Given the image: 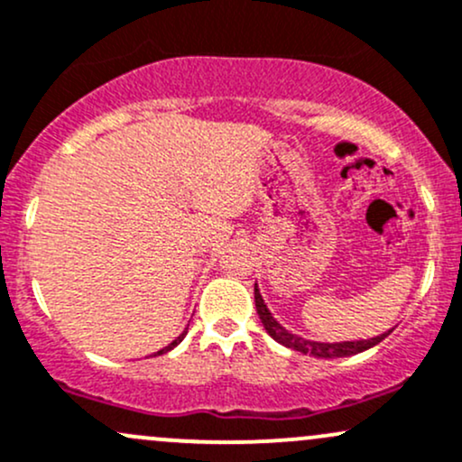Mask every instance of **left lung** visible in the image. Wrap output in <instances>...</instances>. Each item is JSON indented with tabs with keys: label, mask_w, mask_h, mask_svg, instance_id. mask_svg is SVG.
Instances as JSON below:
<instances>
[{
	"label": "left lung",
	"mask_w": 462,
	"mask_h": 462,
	"mask_svg": "<svg viewBox=\"0 0 462 462\" xmlns=\"http://www.w3.org/2000/svg\"><path fill=\"white\" fill-rule=\"evenodd\" d=\"M254 302H256V313L258 318H261L263 327H265V331L270 333L278 344H282V346L287 348H293V351L298 353L313 355V357H348V355H357L362 351H368V348L374 346V344H379L383 337H388L390 333H393V328H390L388 333H382V336L371 337V339H357V342H336V344L311 342V339L293 336V333H289L285 327H281V324L273 320L272 313L267 311L265 302H263L261 291H258L256 285H254Z\"/></svg>",
	"instance_id": "left-lung-1"
}]
</instances>
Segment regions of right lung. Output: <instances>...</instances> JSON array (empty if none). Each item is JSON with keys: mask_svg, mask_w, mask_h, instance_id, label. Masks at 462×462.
<instances>
[{"mask_svg": "<svg viewBox=\"0 0 462 462\" xmlns=\"http://www.w3.org/2000/svg\"><path fill=\"white\" fill-rule=\"evenodd\" d=\"M186 333H189V331H184V333H181V336H180V337H177V339H173V342H171V344H169V346H164V348H162V351H157L155 355H162V353H169V351H171V348H175V346H177V344H180V342H181V339H184V336H186Z\"/></svg>", "mask_w": 462, "mask_h": 462, "instance_id": "1", "label": "right lung"}]
</instances>
